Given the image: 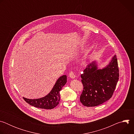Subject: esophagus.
<instances>
[{"label":"esophagus","instance_id":"obj_1","mask_svg":"<svg viewBox=\"0 0 134 134\" xmlns=\"http://www.w3.org/2000/svg\"><path fill=\"white\" fill-rule=\"evenodd\" d=\"M69 77L72 79H75V77H76L75 75V74L72 71L70 72V73H69Z\"/></svg>","mask_w":134,"mask_h":134}]
</instances>
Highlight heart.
Masks as SVG:
<instances>
[{"mask_svg": "<svg viewBox=\"0 0 134 134\" xmlns=\"http://www.w3.org/2000/svg\"><path fill=\"white\" fill-rule=\"evenodd\" d=\"M83 61H84L83 62H84V63H85V61H86V58H84V59H83Z\"/></svg>", "mask_w": 134, "mask_h": 134, "instance_id": "obj_1", "label": "heart"}]
</instances>
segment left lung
<instances>
[{
    "label": "left lung",
    "instance_id": "8db88e82",
    "mask_svg": "<svg viewBox=\"0 0 134 134\" xmlns=\"http://www.w3.org/2000/svg\"><path fill=\"white\" fill-rule=\"evenodd\" d=\"M98 62L90 63L81 75L83 91L80 101L86 107H95L108 101L112 96L119 80V68L116 55L103 68Z\"/></svg>",
    "mask_w": 134,
    "mask_h": 134
}]
</instances>
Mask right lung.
<instances>
[{"instance_id": "obj_1", "label": "right lung", "mask_w": 134, "mask_h": 134, "mask_svg": "<svg viewBox=\"0 0 134 134\" xmlns=\"http://www.w3.org/2000/svg\"><path fill=\"white\" fill-rule=\"evenodd\" d=\"M67 83V76L64 75L57 80L51 91L45 97L39 99H29L23 98L29 104L36 108L52 109L58 105L60 101V91Z\"/></svg>"}]
</instances>
